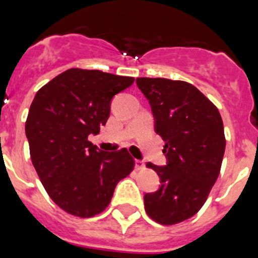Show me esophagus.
Wrapping results in <instances>:
<instances>
[{
  "label": "esophagus",
  "mask_w": 258,
  "mask_h": 258,
  "mask_svg": "<svg viewBox=\"0 0 258 258\" xmlns=\"http://www.w3.org/2000/svg\"><path fill=\"white\" fill-rule=\"evenodd\" d=\"M135 167H136V170H142V168H145V162L141 160H135Z\"/></svg>",
  "instance_id": "esophagus-1"
}]
</instances>
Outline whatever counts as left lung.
<instances>
[{"label": "left lung", "mask_w": 258, "mask_h": 258, "mask_svg": "<svg viewBox=\"0 0 258 258\" xmlns=\"http://www.w3.org/2000/svg\"><path fill=\"white\" fill-rule=\"evenodd\" d=\"M136 83L150 103L167 160L165 166L146 165L157 172L161 186L145 195V210L161 225H176L199 212L220 175L223 122L217 107L191 83L148 77Z\"/></svg>", "instance_id": "1"}]
</instances>
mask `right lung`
I'll use <instances>...</instances> for the list:
<instances>
[{
	"label": "right lung",
	"instance_id": "add662e5",
	"mask_svg": "<svg viewBox=\"0 0 258 258\" xmlns=\"http://www.w3.org/2000/svg\"><path fill=\"white\" fill-rule=\"evenodd\" d=\"M134 77L70 69L36 93L26 121L33 167L52 201L79 217L110 204L116 184L134 170L126 148L106 152L88 141L110 117L113 96Z\"/></svg>",
	"mask_w": 258,
	"mask_h": 258
}]
</instances>
